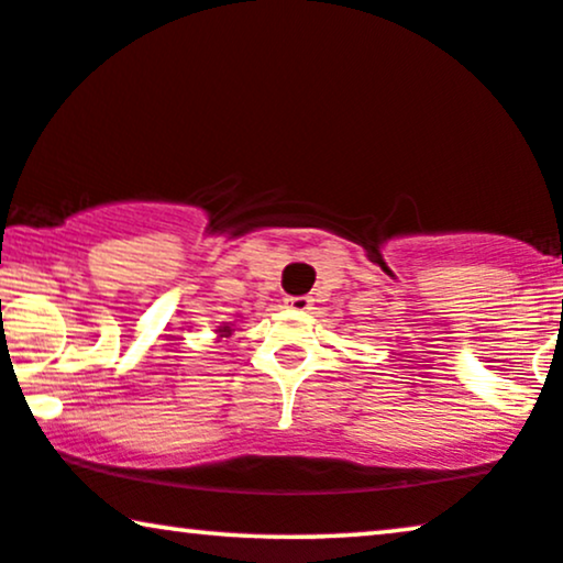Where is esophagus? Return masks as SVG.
I'll list each match as a JSON object with an SVG mask.
<instances>
[{
  "mask_svg": "<svg viewBox=\"0 0 563 563\" xmlns=\"http://www.w3.org/2000/svg\"><path fill=\"white\" fill-rule=\"evenodd\" d=\"M286 306L294 311H309L313 306V298L311 296H288Z\"/></svg>",
  "mask_w": 563,
  "mask_h": 563,
  "instance_id": "1",
  "label": "esophagus"
}]
</instances>
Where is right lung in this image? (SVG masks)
<instances>
[{
	"label": "right lung",
	"mask_w": 563,
	"mask_h": 563,
	"mask_svg": "<svg viewBox=\"0 0 563 563\" xmlns=\"http://www.w3.org/2000/svg\"><path fill=\"white\" fill-rule=\"evenodd\" d=\"M216 332H219V336H231V332H234V329H231L229 324H221L219 329H216Z\"/></svg>",
	"instance_id": "obj_1"
}]
</instances>
